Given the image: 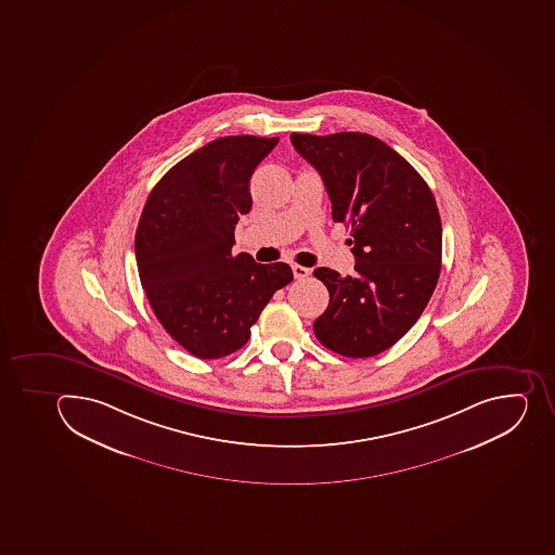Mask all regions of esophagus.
<instances>
[{
  "label": "esophagus",
  "instance_id": "esophagus-1",
  "mask_svg": "<svg viewBox=\"0 0 555 555\" xmlns=\"http://www.w3.org/2000/svg\"><path fill=\"white\" fill-rule=\"evenodd\" d=\"M292 270H294L295 280H304V278H308L311 274V270L302 266H292Z\"/></svg>",
  "mask_w": 555,
  "mask_h": 555
}]
</instances>
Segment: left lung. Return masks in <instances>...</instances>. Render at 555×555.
I'll return each mask as SVG.
<instances>
[{"label": "left lung", "instance_id": "left-lung-1", "mask_svg": "<svg viewBox=\"0 0 555 555\" xmlns=\"http://www.w3.org/2000/svg\"><path fill=\"white\" fill-rule=\"evenodd\" d=\"M322 177L333 219L350 228L356 274L319 267L328 306L314 336L339 356L362 359L400 341L425 311L440 275L442 222L428 183L375 135H289Z\"/></svg>", "mask_w": 555, "mask_h": 555}]
</instances>
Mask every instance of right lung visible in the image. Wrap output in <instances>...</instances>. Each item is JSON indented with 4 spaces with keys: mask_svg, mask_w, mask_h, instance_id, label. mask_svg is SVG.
<instances>
[{
    "mask_svg": "<svg viewBox=\"0 0 555 555\" xmlns=\"http://www.w3.org/2000/svg\"><path fill=\"white\" fill-rule=\"evenodd\" d=\"M280 138L224 135L157 182L135 230V261L166 333L199 359L246 345L272 295L294 280L286 263L233 256L235 224L251 210L249 180Z\"/></svg>",
    "mask_w": 555,
    "mask_h": 555,
    "instance_id": "add662e5",
    "label": "right lung"
}]
</instances>
